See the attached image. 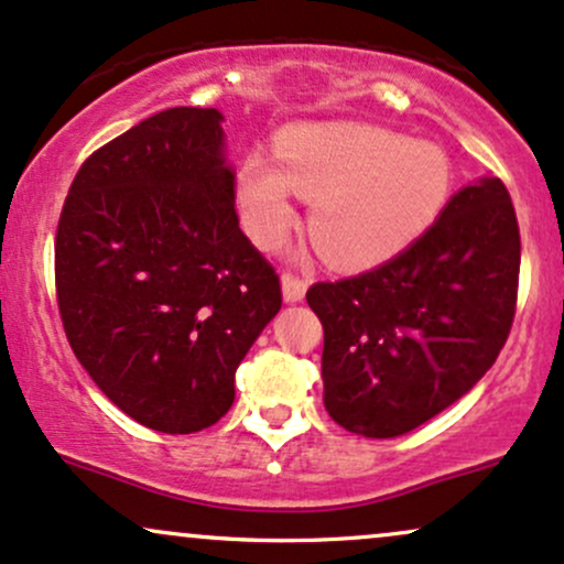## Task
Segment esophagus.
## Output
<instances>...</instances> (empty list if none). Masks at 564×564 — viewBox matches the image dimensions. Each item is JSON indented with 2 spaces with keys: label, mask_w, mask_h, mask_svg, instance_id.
Masks as SVG:
<instances>
[{
  "label": "esophagus",
  "mask_w": 564,
  "mask_h": 564,
  "mask_svg": "<svg viewBox=\"0 0 564 564\" xmlns=\"http://www.w3.org/2000/svg\"><path fill=\"white\" fill-rule=\"evenodd\" d=\"M306 288L308 282L303 280L299 274H290V271H284L282 274V295L288 303H299L303 301V295H306Z\"/></svg>",
  "instance_id": "esophagus-1"
}]
</instances>
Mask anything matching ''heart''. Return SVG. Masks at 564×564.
<instances>
[{"label":"heart","instance_id":"obj_1","mask_svg":"<svg viewBox=\"0 0 564 564\" xmlns=\"http://www.w3.org/2000/svg\"><path fill=\"white\" fill-rule=\"evenodd\" d=\"M276 160L250 154L239 207L256 242L276 245L295 220L293 192L312 199L308 234L335 265L381 263L421 237L445 207L451 156L436 143L376 124H301L276 141Z\"/></svg>","mask_w":564,"mask_h":564}]
</instances>
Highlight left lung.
I'll list each match as a JSON object with an SVG mask.
<instances>
[{
  "label": "left lung",
  "instance_id": "obj_1",
  "mask_svg": "<svg viewBox=\"0 0 564 564\" xmlns=\"http://www.w3.org/2000/svg\"><path fill=\"white\" fill-rule=\"evenodd\" d=\"M520 226L498 178L453 194L426 231L365 274L316 282L325 408L346 432L389 440L458 402L509 338Z\"/></svg>",
  "mask_w": 564,
  "mask_h": 564
}]
</instances>
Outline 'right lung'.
Wrapping results in <instances>:
<instances>
[{"label":"right lung","instance_id":"add662e5","mask_svg":"<svg viewBox=\"0 0 564 564\" xmlns=\"http://www.w3.org/2000/svg\"><path fill=\"white\" fill-rule=\"evenodd\" d=\"M220 122L178 106L100 145L55 234L68 344L122 413L162 434L229 413L234 372L282 308L274 265L239 229Z\"/></svg>","mask_w":564,"mask_h":564}]
</instances>
